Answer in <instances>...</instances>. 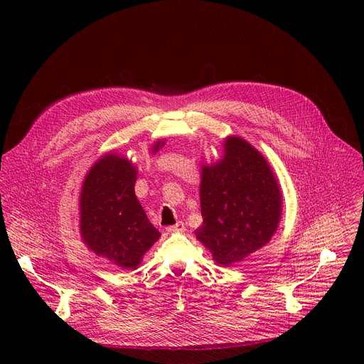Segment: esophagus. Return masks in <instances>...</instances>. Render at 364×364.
Here are the masks:
<instances>
[{"instance_id":"obj_1","label":"esophagus","mask_w":364,"mask_h":364,"mask_svg":"<svg viewBox=\"0 0 364 364\" xmlns=\"http://www.w3.org/2000/svg\"><path fill=\"white\" fill-rule=\"evenodd\" d=\"M184 230H186V226H184L183 222H178V223H176L174 226L167 228V232H168V233H181V232H184Z\"/></svg>"}]
</instances>
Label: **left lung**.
I'll return each instance as SVG.
<instances>
[{
    "instance_id": "left-lung-1",
    "label": "left lung",
    "mask_w": 364,
    "mask_h": 364,
    "mask_svg": "<svg viewBox=\"0 0 364 364\" xmlns=\"http://www.w3.org/2000/svg\"><path fill=\"white\" fill-rule=\"evenodd\" d=\"M203 225L197 239L229 267L269 242L281 218V191L271 167L250 144L230 136L225 157L201 171Z\"/></svg>"
}]
</instances>
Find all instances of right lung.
<instances>
[{
    "label": "right lung",
    "instance_id": "obj_1",
    "mask_svg": "<svg viewBox=\"0 0 364 364\" xmlns=\"http://www.w3.org/2000/svg\"><path fill=\"white\" fill-rule=\"evenodd\" d=\"M164 142L154 145L157 152ZM136 170L115 154L90 168L80 194V232L97 256L119 269H135L160 232L148 220L135 196Z\"/></svg>",
    "mask_w": 364,
    "mask_h": 364
}]
</instances>
